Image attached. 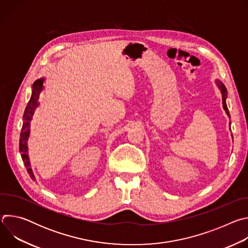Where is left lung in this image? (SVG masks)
<instances>
[{
	"instance_id": "1",
	"label": "left lung",
	"mask_w": 248,
	"mask_h": 248,
	"mask_svg": "<svg viewBox=\"0 0 248 248\" xmlns=\"http://www.w3.org/2000/svg\"><path fill=\"white\" fill-rule=\"evenodd\" d=\"M216 85H217V87L219 88V90L221 91V94H222V103H223V108H224V110L226 111V114L228 115V117L231 119V116H230V112H229V110H228V107H227V102H226V100H227V97H228V91H227V88H226V86L223 84V82L221 81V80H219V79H216ZM229 126H231V122H230V124H229ZM230 129H231V127H230Z\"/></svg>"
}]
</instances>
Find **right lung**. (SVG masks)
Listing matches in <instances>:
<instances>
[{
	"instance_id": "right-lung-1",
	"label": "right lung",
	"mask_w": 248,
	"mask_h": 248,
	"mask_svg": "<svg viewBox=\"0 0 248 248\" xmlns=\"http://www.w3.org/2000/svg\"><path fill=\"white\" fill-rule=\"evenodd\" d=\"M44 81H45V78H41L37 80H35L34 83L32 84V93H31L30 100L27 103V106L24 110V114L22 118L23 124H22V128H21L20 137H19V152L21 153V158L24 163V166L30 175V178L33 181H35V175L33 173L30 161H29L27 141L30 134V123L32 121L35 110H36V108L39 106L38 100H39L41 91L44 89Z\"/></svg>"
}]
</instances>
